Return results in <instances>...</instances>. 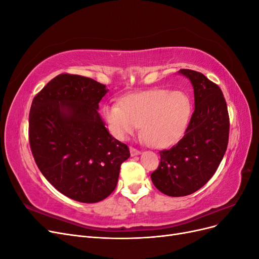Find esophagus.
<instances>
[{
    "label": "esophagus",
    "instance_id": "34e87169",
    "mask_svg": "<svg viewBox=\"0 0 259 259\" xmlns=\"http://www.w3.org/2000/svg\"><path fill=\"white\" fill-rule=\"evenodd\" d=\"M130 151H131V155H132V156L137 155V154L140 153V151L138 150V149H136V148H134V147H131V148H130Z\"/></svg>",
    "mask_w": 259,
    "mask_h": 259
}]
</instances>
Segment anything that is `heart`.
Instances as JSON below:
<instances>
[{"instance_id":"heart-1","label":"heart","mask_w":259,"mask_h":259,"mask_svg":"<svg viewBox=\"0 0 259 259\" xmlns=\"http://www.w3.org/2000/svg\"><path fill=\"white\" fill-rule=\"evenodd\" d=\"M190 111V101L184 93L163 89L134 94L120 104L104 107L105 119L113 136L126 139L142 126L145 142L153 148L176 144L187 127Z\"/></svg>"}]
</instances>
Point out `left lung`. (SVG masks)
<instances>
[{
    "mask_svg": "<svg viewBox=\"0 0 259 259\" xmlns=\"http://www.w3.org/2000/svg\"><path fill=\"white\" fill-rule=\"evenodd\" d=\"M193 85L194 111L184 137L160 151L153 185L169 197H185L199 190L215 174L227 150L229 114L219 86L201 72L180 69Z\"/></svg>",
    "mask_w": 259,
    "mask_h": 259,
    "instance_id": "1",
    "label": "left lung"
}]
</instances>
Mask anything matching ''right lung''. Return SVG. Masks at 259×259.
<instances>
[{"mask_svg": "<svg viewBox=\"0 0 259 259\" xmlns=\"http://www.w3.org/2000/svg\"><path fill=\"white\" fill-rule=\"evenodd\" d=\"M106 85L76 74L55 76L34 96L29 143L38 169L66 197L96 203L115 189L128 147L98 113Z\"/></svg>", "mask_w": 259, "mask_h": 259, "instance_id": "obj_1", "label": "right lung"}]
</instances>
